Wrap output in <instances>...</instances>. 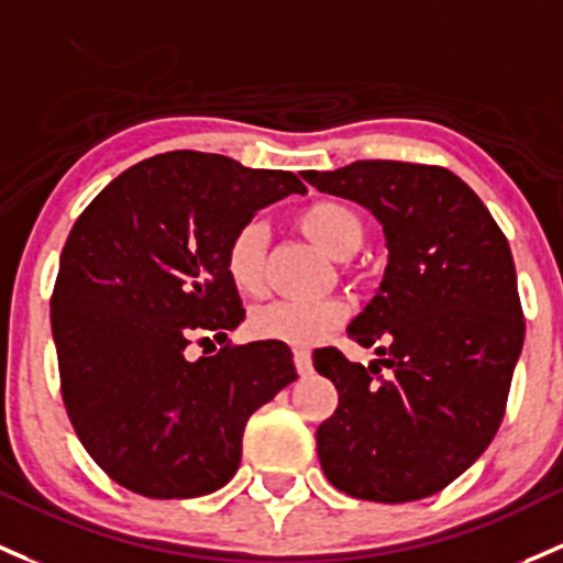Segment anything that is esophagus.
Listing matches in <instances>:
<instances>
[{
	"label": "esophagus",
	"mask_w": 563,
	"mask_h": 563,
	"mask_svg": "<svg viewBox=\"0 0 563 563\" xmlns=\"http://www.w3.org/2000/svg\"><path fill=\"white\" fill-rule=\"evenodd\" d=\"M294 364H297L299 375H310V369H312L310 353H307V351H294Z\"/></svg>",
	"instance_id": "esophagus-1"
}]
</instances>
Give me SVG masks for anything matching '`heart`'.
Returning <instances> with one entry per match:
<instances>
[{"label":"heart","instance_id":"obj_1","mask_svg":"<svg viewBox=\"0 0 563 563\" xmlns=\"http://www.w3.org/2000/svg\"><path fill=\"white\" fill-rule=\"evenodd\" d=\"M297 223L301 232L334 258H347L356 253L364 240L358 212L334 199H318L307 205L297 216ZM223 269L236 294L262 297L266 288V227L262 221H245L229 236L223 247ZM345 316L347 307L342 299L272 301L251 312L247 331L256 340L310 347L340 327Z\"/></svg>","mask_w":563,"mask_h":563}]
</instances>
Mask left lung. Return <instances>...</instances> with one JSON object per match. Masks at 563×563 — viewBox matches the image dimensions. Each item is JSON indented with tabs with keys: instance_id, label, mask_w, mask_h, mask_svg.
<instances>
[{
	"instance_id": "obj_1",
	"label": "left lung",
	"mask_w": 563,
	"mask_h": 563,
	"mask_svg": "<svg viewBox=\"0 0 563 563\" xmlns=\"http://www.w3.org/2000/svg\"><path fill=\"white\" fill-rule=\"evenodd\" d=\"M305 180L372 210L388 242L380 291L347 336L390 375L336 347L312 353L340 396L316 431L323 475L356 499H423L470 470L505 418L526 331L510 245L445 167L369 158Z\"/></svg>"
}]
</instances>
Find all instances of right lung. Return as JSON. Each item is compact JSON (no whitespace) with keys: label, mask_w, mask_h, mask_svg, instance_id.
Segmentation results:
<instances>
[{"label":"right lung","mask_w":563,"mask_h":563,"mask_svg":"<svg viewBox=\"0 0 563 563\" xmlns=\"http://www.w3.org/2000/svg\"><path fill=\"white\" fill-rule=\"evenodd\" d=\"M288 194H305L294 173L173 151L118 175L75 221L51 297L62 399L82 448L123 488L191 499L227 485L247 418L297 380L286 342L185 358L194 335L227 341L240 327L223 247Z\"/></svg>","instance_id":"right-lung-1"}]
</instances>
